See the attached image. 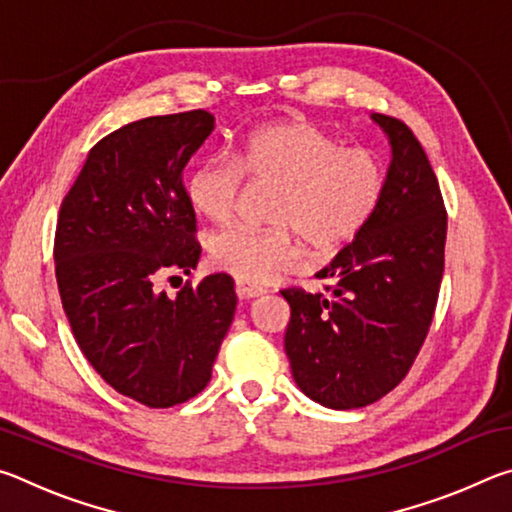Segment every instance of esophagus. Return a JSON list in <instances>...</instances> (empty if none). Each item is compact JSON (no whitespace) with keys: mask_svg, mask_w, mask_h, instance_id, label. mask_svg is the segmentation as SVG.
Listing matches in <instances>:
<instances>
[{"mask_svg":"<svg viewBox=\"0 0 512 512\" xmlns=\"http://www.w3.org/2000/svg\"><path fill=\"white\" fill-rule=\"evenodd\" d=\"M235 291L239 298H259L266 293L262 287H255V284H248V282H237Z\"/></svg>","mask_w":512,"mask_h":512,"instance_id":"34e87169","label":"esophagus"}]
</instances>
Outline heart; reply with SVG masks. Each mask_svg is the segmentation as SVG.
I'll list each match as a JSON object with an SVG mask.
<instances>
[{
  "label": "heart",
  "mask_w": 512,
  "mask_h": 512,
  "mask_svg": "<svg viewBox=\"0 0 512 512\" xmlns=\"http://www.w3.org/2000/svg\"><path fill=\"white\" fill-rule=\"evenodd\" d=\"M275 185L268 221L255 230L230 225L210 239L221 271L262 282L298 259V237L316 255H332L363 232L386 192V169L366 146H341L307 119H282L248 133L235 158H212L189 171L185 194L196 214L225 223L246 180Z\"/></svg>",
  "instance_id": "obj_1"
}]
</instances>
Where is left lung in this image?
Returning <instances> with one entry per match:
<instances>
[{
	"mask_svg": "<svg viewBox=\"0 0 512 512\" xmlns=\"http://www.w3.org/2000/svg\"><path fill=\"white\" fill-rule=\"evenodd\" d=\"M372 119L393 149L377 214L316 273L325 293L282 291L293 379L327 409H361L406 377L445 271L447 212L427 153L404 121L379 112Z\"/></svg>",
	"mask_w": 512,
	"mask_h": 512,
	"instance_id": "left-lung-1",
	"label": "left lung"
}]
</instances>
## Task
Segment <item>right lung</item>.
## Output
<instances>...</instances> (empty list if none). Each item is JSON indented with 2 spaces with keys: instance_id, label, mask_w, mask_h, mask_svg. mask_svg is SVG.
<instances>
[{
  "instance_id": "obj_1",
  "label": "right lung",
  "mask_w": 512,
  "mask_h": 512,
  "mask_svg": "<svg viewBox=\"0 0 512 512\" xmlns=\"http://www.w3.org/2000/svg\"><path fill=\"white\" fill-rule=\"evenodd\" d=\"M214 131L207 110L121 126L88 153L60 205L54 259L76 343L101 379L151 409L192 400L207 386L235 316L230 275L185 284L201 257L183 169Z\"/></svg>"
}]
</instances>
